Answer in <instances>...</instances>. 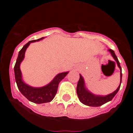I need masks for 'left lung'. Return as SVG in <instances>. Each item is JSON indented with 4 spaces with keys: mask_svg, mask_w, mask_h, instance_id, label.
Returning <instances> with one entry per match:
<instances>
[{
    "mask_svg": "<svg viewBox=\"0 0 133 133\" xmlns=\"http://www.w3.org/2000/svg\"><path fill=\"white\" fill-rule=\"evenodd\" d=\"M108 51L110 52L113 58L117 62V66H118V68L120 69V70H121V72H120V75H121L120 84L118 87V88L114 92H112V93L109 94L107 95H104V96H103V95H96L95 94L92 93V92L89 91L86 88L84 78H83L82 75H80L79 81H78L77 87V93L80 101L83 104L87 105V106L100 107L103 105V104H105V103H108V102L110 101L113 98V97L116 95V94L118 92V90L120 89L122 81V69L121 67V65H120L119 61H118L117 56L115 55L114 50H112V49H109Z\"/></svg>",
    "mask_w": 133,
    "mask_h": 133,
    "instance_id": "1",
    "label": "left lung"
}]
</instances>
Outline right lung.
<instances>
[{
  "mask_svg": "<svg viewBox=\"0 0 133 133\" xmlns=\"http://www.w3.org/2000/svg\"><path fill=\"white\" fill-rule=\"evenodd\" d=\"M43 38L44 37L38 40L30 41L29 43H27L18 52V57L14 68L15 81L18 90L29 101L36 104H42L51 101L56 95L59 83L69 73L68 71L58 74L49 84L42 87H33L24 83L23 79V75L20 69V65L22 61L24 60L26 50L29 47L30 43L39 41Z\"/></svg>",
  "mask_w": 133,
  "mask_h": 133,
  "instance_id": "obj_1",
  "label": "right lung"
}]
</instances>
